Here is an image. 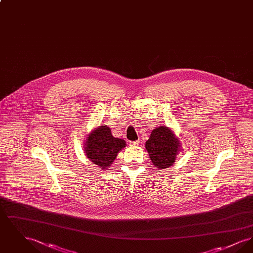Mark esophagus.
I'll return each instance as SVG.
<instances>
[{
    "label": "esophagus",
    "mask_w": 253,
    "mask_h": 253,
    "mask_svg": "<svg viewBox=\"0 0 253 253\" xmlns=\"http://www.w3.org/2000/svg\"><path fill=\"white\" fill-rule=\"evenodd\" d=\"M138 144H139V140H135V141L130 142V145H132V146H137Z\"/></svg>",
    "instance_id": "esophagus-1"
}]
</instances>
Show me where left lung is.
<instances>
[{
    "label": "left lung",
    "instance_id": "obj_1",
    "mask_svg": "<svg viewBox=\"0 0 253 253\" xmlns=\"http://www.w3.org/2000/svg\"><path fill=\"white\" fill-rule=\"evenodd\" d=\"M145 147L156 168H168L175 161L179 151V141L167 127L154 129Z\"/></svg>",
    "mask_w": 253,
    "mask_h": 253
}]
</instances>
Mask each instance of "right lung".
<instances>
[{
  "label": "right lung",
  "instance_id": "right-lung-1",
  "mask_svg": "<svg viewBox=\"0 0 253 253\" xmlns=\"http://www.w3.org/2000/svg\"><path fill=\"white\" fill-rule=\"evenodd\" d=\"M85 147L87 157L99 168H109L126 142L112 135L106 125L99 126L89 134Z\"/></svg>",
  "mask_w": 253,
  "mask_h": 253
}]
</instances>
